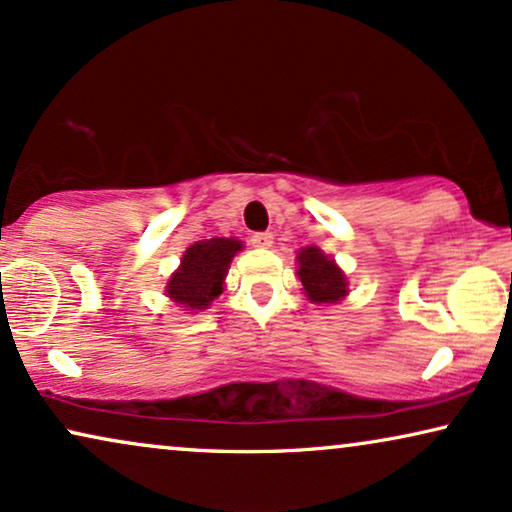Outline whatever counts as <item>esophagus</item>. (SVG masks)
Segmentation results:
<instances>
[{
  "label": "esophagus",
  "mask_w": 512,
  "mask_h": 512,
  "mask_svg": "<svg viewBox=\"0 0 512 512\" xmlns=\"http://www.w3.org/2000/svg\"><path fill=\"white\" fill-rule=\"evenodd\" d=\"M250 243L255 245V248H271V243H274V236H271L269 231H257V234H252Z\"/></svg>",
  "instance_id": "34e87169"
}]
</instances>
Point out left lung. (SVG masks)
Wrapping results in <instances>:
<instances>
[{
  "label": "left lung",
  "instance_id": "left-lung-1",
  "mask_svg": "<svg viewBox=\"0 0 512 512\" xmlns=\"http://www.w3.org/2000/svg\"><path fill=\"white\" fill-rule=\"evenodd\" d=\"M297 276L304 285V295L313 304H337L349 295V281L332 257H327L316 245L297 252Z\"/></svg>",
  "mask_w": 512,
  "mask_h": 512
}]
</instances>
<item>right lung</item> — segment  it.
<instances>
[{
	"label": "right lung",
	"mask_w": 512,
	"mask_h": 512,
	"mask_svg": "<svg viewBox=\"0 0 512 512\" xmlns=\"http://www.w3.org/2000/svg\"><path fill=\"white\" fill-rule=\"evenodd\" d=\"M243 248L238 238H206L189 245L180 267L166 283V295L185 311L208 309L222 295L224 278L234 255Z\"/></svg>",
	"instance_id": "1"
}]
</instances>
